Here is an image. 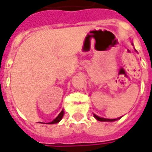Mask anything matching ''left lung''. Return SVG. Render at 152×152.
Returning a JSON list of instances; mask_svg holds the SVG:
<instances>
[{
	"label": "left lung",
	"instance_id": "8db88e82",
	"mask_svg": "<svg viewBox=\"0 0 152 152\" xmlns=\"http://www.w3.org/2000/svg\"><path fill=\"white\" fill-rule=\"evenodd\" d=\"M95 116V118H96L98 121H102V122H113L115 120L117 119H107V118H100V117H98L96 115H94Z\"/></svg>",
	"mask_w": 152,
	"mask_h": 152
}]
</instances>
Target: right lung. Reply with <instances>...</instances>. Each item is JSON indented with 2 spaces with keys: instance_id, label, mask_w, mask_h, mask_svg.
Here are the masks:
<instances>
[{
  "instance_id": "add662e5",
  "label": "right lung",
  "mask_w": 152,
  "mask_h": 152,
  "mask_svg": "<svg viewBox=\"0 0 152 152\" xmlns=\"http://www.w3.org/2000/svg\"><path fill=\"white\" fill-rule=\"evenodd\" d=\"M63 114H64V112H63V110H62L61 113H59V115H58V116L55 119L53 120L52 122L49 123V124H56V123H58V122H59V121H60V120L62 118V117H63Z\"/></svg>"
}]
</instances>
